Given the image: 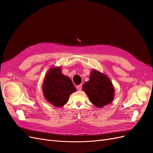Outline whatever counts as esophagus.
<instances>
[{
	"label": "esophagus",
	"mask_w": 153,
	"mask_h": 153,
	"mask_svg": "<svg viewBox=\"0 0 153 153\" xmlns=\"http://www.w3.org/2000/svg\"><path fill=\"white\" fill-rule=\"evenodd\" d=\"M82 87V84L78 85L76 86V89H77L78 91H81Z\"/></svg>",
	"instance_id": "obj_1"
}]
</instances>
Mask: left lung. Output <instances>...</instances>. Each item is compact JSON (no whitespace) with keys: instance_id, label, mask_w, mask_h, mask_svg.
I'll return each mask as SVG.
<instances>
[{"instance_id":"left-lung-1","label":"left lung","mask_w":153,"mask_h":153,"mask_svg":"<svg viewBox=\"0 0 153 153\" xmlns=\"http://www.w3.org/2000/svg\"><path fill=\"white\" fill-rule=\"evenodd\" d=\"M91 102L98 108L110 103L114 99V89L109 78L97 70L92 71L89 81L82 86Z\"/></svg>"}]
</instances>
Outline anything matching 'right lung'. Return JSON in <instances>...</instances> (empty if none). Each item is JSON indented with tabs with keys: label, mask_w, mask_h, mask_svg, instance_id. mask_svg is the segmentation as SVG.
Instances as JSON below:
<instances>
[{
	"label": "right lung",
	"mask_w": 153,
	"mask_h": 153,
	"mask_svg": "<svg viewBox=\"0 0 153 153\" xmlns=\"http://www.w3.org/2000/svg\"><path fill=\"white\" fill-rule=\"evenodd\" d=\"M75 91L71 80L61 73V67L50 69L43 84L44 96L49 103L61 107L68 102L69 95Z\"/></svg>",
	"instance_id": "obj_1"
}]
</instances>
